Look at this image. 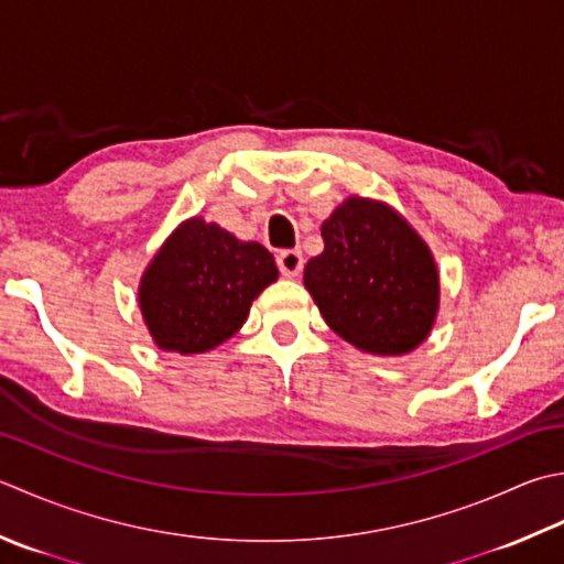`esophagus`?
I'll use <instances>...</instances> for the list:
<instances>
[{"label": "esophagus", "instance_id": "obj_1", "mask_svg": "<svg viewBox=\"0 0 564 564\" xmlns=\"http://www.w3.org/2000/svg\"><path fill=\"white\" fill-rule=\"evenodd\" d=\"M275 261H279V269L285 279H295V275L303 271V253L297 249L281 251L279 257H275Z\"/></svg>", "mask_w": 564, "mask_h": 564}]
</instances>
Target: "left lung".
I'll use <instances>...</instances> for the list:
<instances>
[{"label": "left lung", "instance_id": "obj_1", "mask_svg": "<svg viewBox=\"0 0 564 564\" xmlns=\"http://www.w3.org/2000/svg\"><path fill=\"white\" fill-rule=\"evenodd\" d=\"M323 239L303 281L325 323L371 355L421 345L437 315L440 275L417 231L393 207L349 197L323 223Z\"/></svg>", "mask_w": 564, "mask_h": 564}]
</instances>
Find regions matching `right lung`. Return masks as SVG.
Segmentation results:
<instances>
[{
    "label": "right lung",
    "mask_w": 564,
    "mask_h": 564,
    "mask_svg": "<svg viewBox=\"0 0 564 564\" xmlns=\"http://www.w3.org/2000/svg\"><path fill=\"white\" fill-rule=\"evenodd\" d=\"M275 279L279 269L267 247L193 217L143 271L139 307L161 349L203 355L245 325L251 301Z\"/></svg>",
    "instance_id": "add662e5"
}]
</instances>
